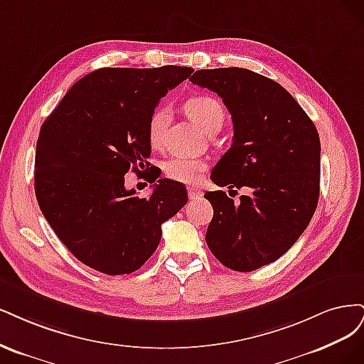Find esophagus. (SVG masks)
<instances>
[{"mask_svg":"<svg viewBox=\"0 0 364 364\" xmlns=\"http://www.w3.org/2000/svg\"><path fill=\"white\" fill-rule=\"evenodd\" d=\"M187 195H189V199H199L203 196V192L196 189V187H189V191H187Z\"/></svg>","mask_w":364,"mask_h":364,"instance_id":"esophagus-1","label":"esophagus"}]
</instances>
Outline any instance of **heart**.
Instances as JSON below:
<instances>
[{
	"label": "heart",
	"mask_w": 364,
	"mask_h": 364,
	"mask_svg": "<svg viewBox=\"0 0 364 364\" xmlns=\"http://www.w3.org/2000/svg\"><path fill=\"white\" fill-rule=\"evenodd\" d=\"M184 110L189 118L208 133L213 127H222L225 119V110L219 100L210 95H196L184 102ZM169 124V110L166 107H159L149 116L148 121V140L152 148H160L165 139L166 127ZM207 169V161L203 159L175 156L165 163V175L168 178L184 183L195 184L201 178L203 172Z\"/></svg>",
	"instance_id": "1"
}]
</instances>
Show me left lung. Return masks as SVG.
Here are the masks:
<instances>
[{
	"mask_svg": "<svg viewBox=\"0 0 364 364\" xmlns=\"http://www.w3.org/2000/svg\"><path fill=\"white\" fill-rule=\"evenodd\" d=\"M189 80L218 93L234 127L210 178L251 191L237 203L224 191L205 192L213 205L205 242L222 264L251 272L279 259L309 227L319 199V134L283 86L250 69H199Z\"/></svg>",
	"mask_w": 364,
	"mask_h": 364,
	"instance_id": "obj_1",
	"label": "left lung"
}]
</instances>
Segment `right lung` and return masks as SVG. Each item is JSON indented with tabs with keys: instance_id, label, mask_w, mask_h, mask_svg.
Listing matches in <instances>:
<instances>
[{
	"instance_id": "add662e5",
	"label": "right lung",
	"mask_w": 364,
	"mask_h": 364,
	"mask_svg": "<svg viewBox=\"0 0 364 364\" xmlns=\"http://www.w3.org/2000/svg\"><path fill=\"white\" fill-rule=\"evenodd\" d=\"M193 73L186 66L101 68L68 90L41 128L34 192L75 259L107 275L132 274L154 254L161 224L187 203L169 178L149 196L125 189L128 171L151 169L148 121L160 98Z\"/></svg>"
}]
</instances>
